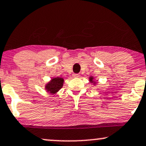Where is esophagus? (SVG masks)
<instances>
[{
  "mask_svg": "<svg viewBox=\"0 0 146 146\" xmlns=\"http://www.w3.org/2000/svg\"><path fill=\"white\" fill-rule=\"evenodd\" d=\"M72 76L74 78H78V77L80 76V74H74Z\"/></svg>",
  "mask_w": 146,
  "mask_h": 146,
  "instance_id": "1",
  "label": "esophagus"
}]
</instances>
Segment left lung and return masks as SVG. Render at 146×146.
<instances>
[{"mask_svg": "<svg viewBox=\"0 0 146 146\" xmlns=\"http://www.w3.org/2000/svg\"><path fill=\"white\" fill-rule=\"evenodd\" d=\"M89 80H90V82H91V83H94V84H95V82H94V80H93V77H90L89 78Z\"/></svg>", "mask_w": 146, "mask_h": 146, "instance_id": "left-lung-1", "label": "left lung"}]
</instances>
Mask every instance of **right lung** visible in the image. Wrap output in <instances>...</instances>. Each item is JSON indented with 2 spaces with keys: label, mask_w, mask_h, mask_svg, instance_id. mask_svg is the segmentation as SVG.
<instances>
[{
  "label": "right lung",
  "mask_w": 146,
  "mask_h": 146,
  "mask_svg": "<svg viewBox=\"0 0 146 146\" xmlns=\"http://www.w3.org/2000/svg\"><path fill=\"white\" fill-rule=\"evenodd\" d=\"M64 81V78H60V77L54 78L51 79V81L46 84L45 89L52 94H55L59 89H62Z\"/></svg>",
  "instance_id": "obj_1"
}]
</instances>
